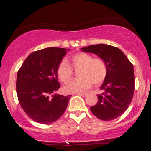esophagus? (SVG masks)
<instances>
[{
	"label": "esophagus",
	"instance_id": "34e87169",
	"mask_svg": "<svg viewBox=\"0 0 151 151\" xmlns=\"http://www.w3.org/2000/svg\"><path fill=\"white\" fill-rule=\"evenodd\" d=\"M77 94L79 95V96H83V97H84V96H86V93H77Z\"/></svg>",
	"mask_w": 151,
	"mask_h": 151
}]
</instances>
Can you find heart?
<instances>
[{
  "label": "heart",
  "instance_id": "heart-1",
  "mask_svg": "<svg viewBox=\"0 0 151 151\" xmlns=\"http://www.w3.org/2000/svg\"><path fill=\"white\" fill-rule=\"evenodd\" d=\"M70 66L65 60L59 63L57 73L60 81L69 82L73 77V70H78L79 78L70 81L64 87L67 93H83L91 87L101 84L108 73L106 62L101 58H94L88 53L80 52L74 55L70 60Z\"/></svg>",
  "mask_w": 151,
  "mask_h": 151
}]
</instances>
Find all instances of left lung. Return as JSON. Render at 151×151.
<instances>
[{"mask_svg":"<svg viewBox=\"0 0 151 151\" xmlns=\"http://www.w3.org/2000/svg\"><path fill=\"white\" fill-rule=\"evenodd\" d=\"M84 52L93 53L106 62L108 73L100 87L98 101L90 110L98 119L111 121L122 115L128 109L135 89L132 63L119 48L105 44L81 48Z\"/></svg>","mask_w":151,"mask_h":151,"instance_id":"left-lung-1","label":"left lung"}]
</instances>
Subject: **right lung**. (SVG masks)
<instances>
[{"mask_svg":"<svg viewBox=\"0 0 151 151\" xmlns=\"http://www.w3.org/2000/svg\"><path fill=\"white\" fill-rule=\"evenodd\" d=\"M67 50L70 49L48 47L37 50L31 53L19 69L16 80L19 103L35 122H55L67 109L71 95L52 94L60 87L57 69Z\"/></svg>","mask_w":151,"mask_h":151,"instance_id":"add662e5","label":"right lung"}]
</instances>
